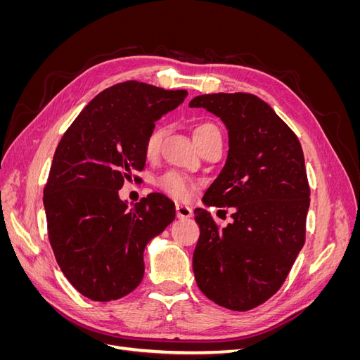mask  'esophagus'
Listing matches in <instances>:
<instances>
[{
	"label": "esophagus",
	"instance_id": "obj_1",
	"mask_svg": "<svg viewBox=\"0 0 360 360\" xmlns=\"http://www.w3.org/2000/svg\"><path fill=\"white\" fill-rule=\"evenodd\" d=\"M176 212H177V217L179 219H188L193 213L192 209L189 205H184V204H177L176 205Z\"/></svg>",
	"mask_w": 360,
	"mask_h": 360
}]
</instances>
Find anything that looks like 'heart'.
Here are the masks:
<instances>
[{
    "instance_id": "obj_1",
    "label": "heart",
    "mask_w": 360,
    "mask_h": 360,
    "mask_svg": "<svg viewBox=\"0 0 360 360\" xmlns=\"http://www.w3.org/2000/svg\"><path fill=\"white\" fill-rule=\"evenodd\" d=\"M214 129L216 127L210 123H200L193 129V138L209 132V130H214ZM160 138H162V130L159 127H155L144 139L143 150H144V156L147 159H155L158 156L159 147H160ZM156 186L172 198L186 200L191 195L195 183L189 177L183 176V174H180V172L168 171L156 180Z\"/></svg>"
}]
</instances>
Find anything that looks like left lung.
<instances>
[{
    "mask_svg": "<svg viewBox=\"0 0 360 360\" xmlns=\"http://www.w3.org/2000/svg\"><path fill=\"white\" fill-rule=\"evenodd\" d=\"M189 106L219 117L228 130L226 162L202 201L233 207L225 228L205 209H195V281L219 307L249 311L284 284L304 243L309 184L302 146L254 94H202Z\"/></svg>",
    "mask_w": 360,
    "mask_h": 360,
    "instance_id": "left-lung-1",
    "label": "left lung"
}]
</instances>
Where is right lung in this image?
Instances as JSON below:
<instances>
[{
  "mask_svg": "<svg viewBox=\"0 0 360 360\" xmlns=\"http://www.w3.org/2000/svg\"><path fill=\"white\" fill-rule=\"evenodd\" d=\"M186 90L126 81L97 94L63 135L43 191L48 236L64 276L82 296L111 302L144 276V249L176 217L150 193L132 209L118 191L146 167L144 139ZM136 180V177H135Z\"/></svg>",
  "mask_w": 360,
  "mask_h": 360,
  "instance_id": "obj_1",
  "label": "right lung"
}]
</instances>
